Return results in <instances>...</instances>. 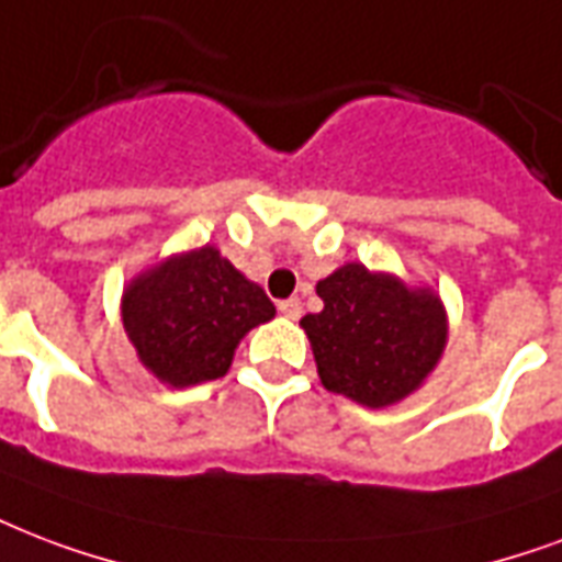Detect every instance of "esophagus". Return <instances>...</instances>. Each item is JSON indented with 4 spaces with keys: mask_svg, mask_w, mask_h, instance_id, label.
Segmentation results:
<instances>
[{
    "mask_svg": "<svg viewBox=\"0 0 562 562\" xmlns=\"http://www.w3.org/2000/svg\"><path fill=\"white\" fill-rule=\"evenodd\" d=\"M280 312L285 315V318H300V312H303V306H300L297 297H289V300H280Z\"/></svg>",
    "mask_w": 562,
    "mask_h": 562,
    "instance_id": "obj_1",
    "label": "esophagus"
}]
</instances>
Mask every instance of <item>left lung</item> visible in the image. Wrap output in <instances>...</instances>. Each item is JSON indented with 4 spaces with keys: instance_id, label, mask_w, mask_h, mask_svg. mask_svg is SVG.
Returning a JSON list of instances; mask_svg holds the SVG:
<instances>
[{
    "instance_id": "left-lung-1",
    "label": "left lung",
    "mask_w": 562,
    "mask_h": 562,
    "mask_svg": "<svg viewBox=\"0 0 562 562\" xmlns=\"http://www.w3.org/2000/svg\"><path fill=\"white\" fill-rule=\"evenodd\" d=\"M324 310L306 315L312 353L327 392L380 409L413 395L448 341V315L430 289L350 262L315 285Z\"/></svg>"
}]
</instances>
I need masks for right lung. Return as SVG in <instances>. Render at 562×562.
<instances>
[{
  "label": "right lung",
  "instance_id": "obj_1",
  "mask_svg": "<svg viewBox=\"0 0 562 562\" xmlns=\"http://www.w3.org/2000/svg\"><path fill=\"white\" fill-rule=\"evenodd\" d=\"M120 312L140 362L173 389L224 376L238 341L277 315L262 285L212 244L135 277Z\"/></svg>",
  "mask_w": 562,
  "mask_h": 562
}]
</instances>
